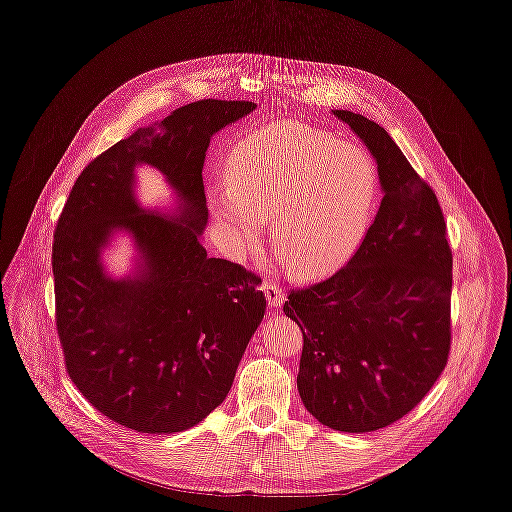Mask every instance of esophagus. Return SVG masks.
I'll return each instance as SVG.
<instances>
[{
  "instance_id": "esophagus-1",
  "label": "esophagus",
  "mask_w": 512,
  "mask_h": 512,
  "mask_svg": "<svg viewBox=\"0 0 512 512\" xmlns=\"http://www.w3.org/2000/svg\"><path fill=\"white\" fill-rule=\"evenodd\" d=\"M263 293L271 307H281L285 303V291L275 283H263Z\"/></svg>"
}]
</instances>
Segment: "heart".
Listing matches in <instances>:
<instances>
[{"instance_id":"b5f03b06","label":"heart","mask_w":512,"mask_h":512,"mask_svg":"<svg viewBox=\"0 0 512 512\" xmlns=\"http://www.w3.org/2000/svg\"><path fill=\"white\" fill-rule=\"evenodd\" d=\"M229 185L209 191L211 211L233 255L249 249L271 221V243L299 277L342 269L372 225L378 179L354 146L303 124L263 126L229 158Z\"/></svg>"}]
</instances>
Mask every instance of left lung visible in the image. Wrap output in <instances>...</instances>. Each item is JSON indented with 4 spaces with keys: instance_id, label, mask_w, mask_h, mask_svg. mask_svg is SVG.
Returning <instances> with one entry per match:
<instances>
[{
    "instance_id": "8db88e82",
    "label": "left lung",
    "mask_w": 512,
    "mask_h": 512,
    "mask_svg": "<svg viewBox=\"0 0 512 512\" xmlns=\"http://www.w3.org/2000/svg\"><path fill=\"white\" fill-rule=\"evenodd\" d=\"M378 164L382 203L352 261L291 291L283 311L303 331L297 390L339 432H374L430 392L450 352L452 251L434 191L374 120L333 110Z\"/></svg>"
}]
</instances>
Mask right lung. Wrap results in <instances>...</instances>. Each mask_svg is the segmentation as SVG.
<instances>
[{"mask_svg":"<svg viewBox=\"0 0 512 512\" xmlns=\"http://www.w3.org/2000/svg\"><path fill=\"white\" fill-rule=\"evenodd\" d=\"M245 100H199L138 128L94 158L60 215L52 269L66 370L112 422L175 434L207 418L229 394L265 313L261 279L207 255L203 164L213 134L253 112ZM156 167L176 193L164 216L135 199L133 170ZM116 232L137 249L124 278L101 255Z\"/></svg>","mask_w":512,"mask_h":512,"instance_id":"1","label":"right lung"}]
</instances>
